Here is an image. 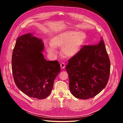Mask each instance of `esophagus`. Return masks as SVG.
Segmentation results:
<instances>
[{
	"mask_svg": "<svg viewBox=\"0 0 123 123\" xmlns=\"http://www.w3.org/2000/svg\"><path fill=\"white\" fill-rule=\"evenodd\" d=\"M60 66H61V67L62 69H64L65 68V64L64 63L62 62L61 64H60Z\"/></svg>",
	"mask_w": 123,
	"mask_h": 123,
	"instance_id": "obj_1",
	"label": "esophagus"
}]
</instances>
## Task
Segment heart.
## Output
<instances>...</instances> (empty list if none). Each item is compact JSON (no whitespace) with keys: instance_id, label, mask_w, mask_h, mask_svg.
Masks as SVG:
<instances>
[{"instance_id":"heart-1","label":"heart","mask_w":123,"mask_h":123,"mask_svg":"<svg viewBox=\"0 0 123 123\" xmlns=\"http://www.w3.org/2000/svg\"><path fill=\"white\" fill-rule=\"evenodd\" d=\"M86 34L74 31H67L59 33L51 39V43L45 44L47 51L54 54L57 52L56 47H62L63 54L67 57H73L80 49L86 40Z\"/></svg>"}]
</instances>
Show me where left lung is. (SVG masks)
Here are the masks:
<instances>
[{"mask_svg":"<svg viewBox=\"0 0 123 123\" xmlns=\"http://www.w3.org/2000/svg\"><path fill=\"white\" fill-rule=\"evenodd\" d=\"M69 89L73 96L88 99L97 96L109 80L110 62L102 38L98 44L84 45L66 66Z\"/></svg>","mask_w":123,"mask_h":123,"instance_id":"1","label":"left lung"}]
</instances>
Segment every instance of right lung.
Here are the masks:
<instances>
[{
    "mask_svg": "<svg viewBox=\"0 0 123 123\" xmlns=\"http://www.w3.org/2000/svg\"><path fill=\"white\" fill-rule=\"evenodd\" d=\"M41 39L31 33L19 37L13 49L12 68L14 82L22 92L43 99L50 94L55 79L60 72L58 61H47Z\"/></svg>",
    "mask_w": 123,
    "mask_h": 123,
    "instance_id": "right-lung-1",
    "label": "right lung"
}]
</instances>
